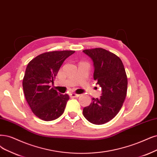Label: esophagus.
I'll return each instance as SVG.
<instances>
[{
	"label": "esophagus",
	"instance_id": "34e87169",
	"mask_svg": "<svg viewBox=\"0 0 157 157\" xmlns=\"http://www.w3.org/2000/svg\"><path fill=\"white\" fill-rule=\"evenodd\" d=\"M79 96V94H77L75 93H71L70 94V97L72 98H78Z\"/></svg>",
	"mask_w": 157,
	"mask_h": 157
}]
</instances>
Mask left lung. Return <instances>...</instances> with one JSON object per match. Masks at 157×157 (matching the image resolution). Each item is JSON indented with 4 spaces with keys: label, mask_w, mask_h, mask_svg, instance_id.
I'll list each match as a JSON object with an SVG mask.
<instances>
[{
    "label": "left lung",
    "mask_w": 157,
    "mask_h": 157,
    "mask_svg": "<svg viewBox=\"0 0 157 157\" xmlns=\"http://www.w3.org/2000/svg\"><path fill=\"white\" fill-rule=\"evenodd\" d=\"M83 52L93 61L94 79L102 89L100 98H92L83 114L90 123L101 125L114 118L122 107L127 94V75L122 61L112 52L101 48Z\"/></svg>",
    "instance_id": "left-lung-1"
}]
</instances>
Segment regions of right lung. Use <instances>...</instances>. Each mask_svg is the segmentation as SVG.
Wrapping results in <instances>:
<instances>
[{
    "label": "right lung",
    "mask_w": 157,
    "mask_h": 157,
    "mask_svg": "<svg viewBox=\"0 0 157 157\" xmlns=\"http://www.w3.org/2000/svg\"><path fill=\"white\" fill-rule=\"evenodd\" d=\"M73 50L45 52L28 64L22 86L26 100L33 113L44 121H52L62 115L69 100L68 94H61L51 88L58 71Z\"/></svg>",
    "instance_id": "add662e5"
}]
</instances>
